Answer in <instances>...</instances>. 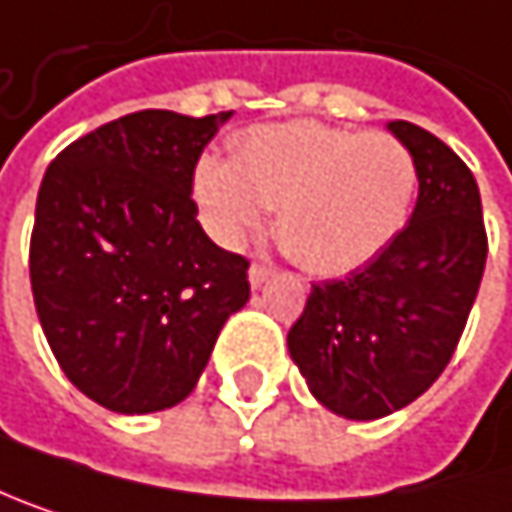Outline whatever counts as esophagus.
<instances>
[{"label": "esophagus", "instance_id": "34e87169", "mask_svg": "<svg viewBox=\"0 0 512 512\" xmlns=\"http://www.w3.org/2000/svg\"><path fill=\"white\" fill-rule=\"evenodd\" d=\"M271 274H274V268H271V265H265V262H253V265H250V271H247V277H250V286H253V289H259Z\"/></svg>", "mask_w": 512, "mask_h": 512}]
</instances>
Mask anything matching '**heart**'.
<instances>
[{
    "label": "heart",
    "mask_w": 512,
    "mask_h": 512,
    "mask_svg": "<svg viewBox=\"0 0 512 512\" xmlns=\"http://www.w3.org/2000/svg\"><path fill=\"white\" fill-rule=\"evenodd\" d=\"M417 187V160L396 136L307 119L247 130L232 160L208 154L193 169L199 217L220 244H241L277 208L280 247L322 277L382 256L408 226Z\"/></svg>",
    "instance_id": "1"
}]
</instances>
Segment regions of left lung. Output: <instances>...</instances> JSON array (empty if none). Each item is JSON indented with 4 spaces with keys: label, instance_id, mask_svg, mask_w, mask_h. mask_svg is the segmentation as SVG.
<instances>
[{
    "label": "left lung",
    "instance_id": "left-lung-1",
    "mask_svg": "<svg viewBox=\"0 0 512 512\" xmlns=\"http://www.w3.org/2000/svg\"><path fill=\"white\" fill-rule=\"evenodd\" d=\"M420 169L399 238L343 280L313 283L289 331L310 393L349 420H379L444 373L486 268V229L471 169L429 130L387 122Z\"/></svg>",
    "mask_w": 512,
    "mask_h": 512
}]
</instances>
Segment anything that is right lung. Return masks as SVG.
<instances>
[{
	"mask_svg": "<svg viewBox=\"0 0 512 512\" xmlns=\"http://www.w3.org/2000/svg\"><path fill=\"white\" fill-rule=\"evenodd\" d=\"M232 119L142 110L71 142L38 190L29 277L77 390L119 414L178 405L250 298L244 256L196 220L193 169Z\"/></svg>",
	"mask_w": 512,
	"mask_h": 512,
	"instance_id": "1",
	"label": "right lung"
}]
</instances>
